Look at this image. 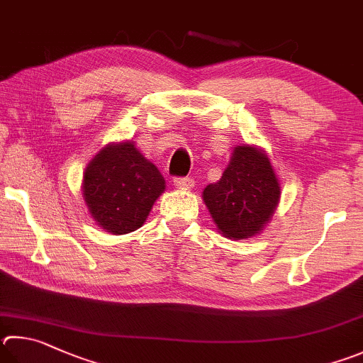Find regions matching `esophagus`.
<instances>
[{"instance_id":"1","label":"esophagus","mask_w":363,"mask_h":363,"mask_svg":"<svg viewBox=\"0 0 363 363\" xmlns=\"http://www.w3.org/2000/svg\"><path fill=\"white\" fill-rule=\"evenodd\" d=\"M194 179L190 176H184V177H174V186L177 189H192L194 187Z\"/></svg>"}]
</instances>
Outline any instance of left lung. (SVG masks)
<instances>
[{
	"label": "left lung",
	"instance_id": "obj_1",
	"mask_svg": "<svg viewBox=\"0 0 363 363\" xmlns=\"http://www.w3.org/2000/svg\"><path fill=\"white\" fill-rule=\"evenodd\" d=\"M281 187L268 157L250 146L235 149L217 182L203 190V200L217 228L228 238H249L263 230L278 206Z\"/></svg>",
	"mask_w": 363,
	"mask_h": 363
}]
</instances>
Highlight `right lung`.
<instances>
[{
  "label": "right lung",
  "instance_id": "1",
  "mask_svg": "<svg viewBox=\"0 0 363 363\" xmlns=\"http://www.w3.org/2000/svg\"><path fill=\"white\" fill-rule=\"evenodd\" d=\"M90 214L114 235L135 232L164 190V179L130 141L104 147L84 173Z\"/></svg>",
  "mask_w": 363,
  "mask_h": 363
}]
</instances>
